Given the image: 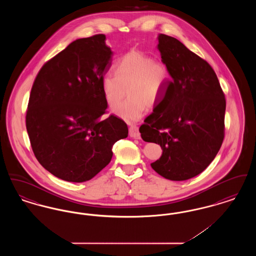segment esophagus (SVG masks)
<instances>
[{
    "label": "esophagus",
    "instance_id": "1",
    "mask_svg": "<svg viewBox=\"0 0 256 256\" xmlns=\"http://www.w3.org/2000/svg\"><path fill=\"white\" fill-rule=\"evenodd\" d=\"M130 136L135 138V139H140V132H139V128L137 126H130Z\"/></svg>",
    "mask_w": 256,
    "mask_h": 256
}]
</instances>
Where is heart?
Segmentation results:
<instances>
[{
  "label": "heart",
  "mask_w": 256,
  "mask_h": 256,
  "mask_svg": "<svg viewBox=\"0 0 256 256\" xmlns=\"http://www.w3.org/2000/svg\"><path fill=\"white\" fill-rule=\"evenodd\" d=\"M115 74L102 78V90L110 108H115L126 96L130 97L115 110L126 122L140 120L148 106L158 104L170 80L168 67L162 61L139 50H132L122 56L114 66ZM127 90H126L125 89Z\"/></svg>",
  "instance_id": "obj_1"
}]
</instances>
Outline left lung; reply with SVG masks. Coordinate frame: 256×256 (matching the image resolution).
Instances as JSON below:
<instances>
[{"label": "left lung", "instance_id": "8db88e82", "mask_svg": "<svg viewBox=\"0 0 256 256\" xmlns=\"http://www.w3.org/2000/svg\"><path fill=\"white\" fill-rule=\"evenodd\" d=\"M158 48L172 80L161 110L139 132L163 150L152 168L167 180H187L206 169L222 144L226 98L213 68L180 41L161 34Z\"/></svg>", "mask_w": 256, "mask_h": 256}]
</instances>
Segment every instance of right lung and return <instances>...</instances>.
I'll list each match as a JSON object with an SVG mask.
<instances>
[{"mask_svg": "<svg viewBox=\"0 0 256 256\" xmlns=\"http://www.w3.org/2000/svg\"><path fill=\"white\" fill-rule=\"evenodd\" d=\"M106 40L104 34L76 39L42 66L32 87L26 126L34 154L66 182L94 178L128 134L117 116L100 120L108 108L102 82L112 61Z\"/></svg>", "mask_w": 256, "mask_h": 256, "instance_id": "add662e5", "label": "right lung"}]
</instances>
